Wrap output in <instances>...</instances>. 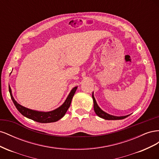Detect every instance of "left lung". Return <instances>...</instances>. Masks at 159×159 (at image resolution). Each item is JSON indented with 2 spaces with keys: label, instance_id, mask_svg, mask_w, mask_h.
Listing matches in <instances>:
<instances>
[{
  "label": "left lung",
  "instance_id": "obj_1",
  "mask_svg": "<svg viewBox=\"0 0 159 159\" xmlns=\"http://www.w3.org/2000/svg\"><path fill=\"white\" fill-rule=\"evenodd\" d=\"M92 98L93 100V109L96 115H98V116L101 118H103L104 119L107 120H119V119H123L127 117L129 115H126V116H122V117H117V116H113V115H111L107 113L104 112L99 108V107L97 103H96V101L95 99V98L93 96V93L92 94Z\"/></svg>",
  "mask_w": 159,
  "mask_h": 159
}]
</instances>
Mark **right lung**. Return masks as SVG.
Wrapping results in <instances>:
<instances>
[{
    "instance_id": "right-lung-1",
    "label": "right lung",
    "mask_w": 159,
    "mask_h": 159,
    "mask_svg": "<svg viewBox=\"0 0 159 159\" xmlns=\"http://www.w3.org/2000/svg\"><path fill=\"white\" fill-rule=\"evenodd\" d=\"M77 88H78V87H75L74 88L72 89L63 105H61V106L57 109L50 112L36 111L31 110L30 109L23 107L20 104H18L16 101L14 100L12 95L11 89L10 86H9V92H10L11 97L14 105H15V107L18 110V111L22 115L36 122L46 123L56 122L64 116V115L66 114V111H68V108L70 106L71 99L73 98V96L75 94Z\"/></svg>"
}]
</instances>
